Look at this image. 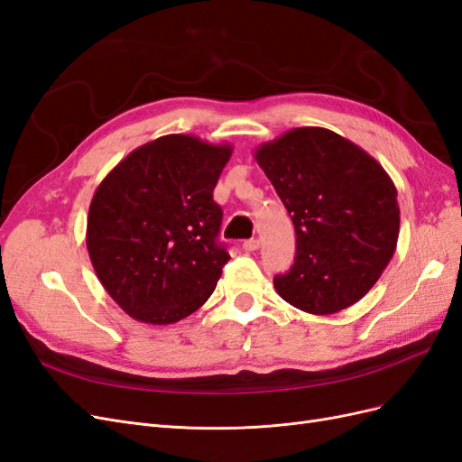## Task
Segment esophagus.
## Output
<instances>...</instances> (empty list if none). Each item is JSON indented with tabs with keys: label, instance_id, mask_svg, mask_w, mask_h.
Listing matches in <instances>:
<instances>
[{
	"label": "esophagus",
	"instance_id": "34e87169",
	"mask_svg": "<svg viewBox=\"0 0 462 462\" xmlns=\"http://www.w3.org/2000/svg\"><path fill=\"white\" fill-rule=\"evenodd\" d=\"M243 248L246 250V253H254V250L260 248V241L258 239H248V241H245Z\"/></svg>",
	"mask_w": 462,
	"mask_h": 462
}]
</instances>
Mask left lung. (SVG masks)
<instances>
[{"label": "left lung", "instance_id": "left-lung-1", "mask_svg": "<svg viewBox=\"0 0 462 462\" xmlns=\"http://www.w3.org/2000/svg\"><path fill=\"white\" fill-rule=\"evenodd\" d=\"M254 158L297 233L295 263L275 275L279 297L310 314H335L360 300L393 258L397 189L370 153L321 127L292 129Z\"/></svg>", "mask_w": 462, "mask_h": 462}]
</instances>
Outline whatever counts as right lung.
Wrapping results in <instances>:
<instances>
[{
  "label": "right lung",
  "mask_w": 462,
  "mask_h": 462,
  "mask_svg": "<svg viewBox=\"0 0 462 462\" xmlns=\"http://www.w3.org/2000/svg\"><path fill=\"white\" fill-rule=\"evenodd\" d=\"M229 144L165 134L133 150L96 189L87 246L104 289L131 318L167 326L212 295L229 254L214 189Z\"/></svg>",
  "instance_id": "right-lung-1"
}]
</instances>
